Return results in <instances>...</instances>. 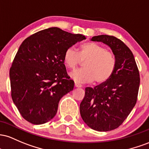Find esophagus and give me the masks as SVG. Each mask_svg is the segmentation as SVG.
<instances>
[{
	"mask_svg": "<svg viewBox=\"0 0 149 149\" xmlns=\"http://www.w3.org/2000/svg\"><path fill=\"white\" fill-rule=\"evenodd\" d=\"M74 86L77 88H80V87H81L82 86H81V84L77 82V81H74Z\"/></svg>",
	"mask_w": 149,
	"mask_h": 149,
	"instance_id": "obj_1",
	"label": "esophagus"
}]
</instances>
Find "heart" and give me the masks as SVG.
<instances>
[{
    "instance_id": "heart-1",
    "label": "heart",
    "mask_w": 149,
    "mask_h": 149,
    "mask_svg": "<svg viewBox=\"0 0 149 149\" xmlns=\"http://www.w3.org/2000/svg\"><path fill=\"white\" fill-rule=\"evenodd\" d=\"M65 64L73 69L83 63V68L70 73L72 79L80 82L102 84L108 81L113 75L115 68V57L103 46L96 43L89 42L81 45L78 53L74 48L66 50L63 56Z\"/></svg>"
}]
</instances>
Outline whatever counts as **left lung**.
I'll return each mask as SVG.
<instances>
[{
  "instance_id": "obj_1",
  "label": "left lung",
  "mask_w": 149,
  "mask_h": 149,
  "mask_svg": "<svg viewBox=\"0 0 149 149\" xmlns=\"http://www.w3.org/2000/svg\"><path fill=\"white\" fill-rule=\"evenodd\" d=\"M91 41L102 42L111 48L115 56V68L106 82L85 88L80 115L92 130L111 131L122 125L136 104L139 72L132 52L121 40L99 35L93 36Z\"/></svg>"
}]
</instances>
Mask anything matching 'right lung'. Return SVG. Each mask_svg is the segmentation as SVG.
Wrapping results in <instances>:
<instances>
[{
    "label": "right lung",
    "mask_w": 149,
    "mask_h": 149,
    "mask_svg": "<svg viewBox=\"0 0 149 149\" xmlns=\"http://www.w3.org/2000/svg\"><path fill=\"white\" fill-rule=\"evenodd\" d=\"M84 39V35L51 27L22 43L10 70V79L13 101L26 121L41 125L54 118L61 98L74 85L67 74L64 53Z\"/></svg>",
    "instance_id": "obj_1"
}]
</instances>
